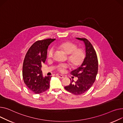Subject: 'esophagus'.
<instances>
[{
	"mask_svg": "<svg viewBox=\"0 0 123 123\" xmlns=\"http://www.w3.org/2000/svg\"><path fill=\"white\" fill-rule=\"evenodd\" d=\"M56 76H59V77H60L61 78H63L64 77V76H63L62 75H61V74H56Z\"/></svg>",
	"mask_w": 123,
	"mask_h": 123,
	"instance_id": "34e87169",
	"label": "esophagus"
}]
</instances>
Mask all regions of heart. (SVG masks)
Wrapping results in <instances>:
<instances>
[{
	"mask_svg": "<svg viewBox=\"0 0 123 123\" xmlns=\"http://www.w3.org/2000/svg\"><path fill=\"white\" fill-rule=\"evenodd\" d=\"M58 47L68 55V61L72 66H78L83 62L85 56L84 52L81 49L77 48L76 45L74 43L66 42L59 45ZM52 53V49H50L48 52V56H51ZM68 67V65L67 64H61L59 65L57 68L62 71Z\"/></svg>",
	"mask_w": 123,
	"mask_h": 123,
	"instance_id": "b5f03b06",
	"label": "heart"
}]
</instances>
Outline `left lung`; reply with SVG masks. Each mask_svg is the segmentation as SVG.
Returning a JSON list of instances; mask_svg holds the SVG:
<instances>
[{"label":"left lung","instance_id":"left-lung-1","mask_svg":"<svg viewBox=\"0 0 123 123\" xmlns=\"http://www.w3.org/2000/svg\"><path fill=\"white\" fill-rule=\"evenodd\" d=\"M76 38L84 43L85 57L81 66L70 73L78 78L77 81L74 82L73 80H71L69 85L65 86L64 88L78 95L88 91L94 82L98 73V62L96 53L91 43L85 38Z\"/></svg>","mask_w":123,"mask_h":123}]
</instances>
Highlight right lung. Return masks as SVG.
Returning <instances> with one entry per match:
<instances>
[{
	"mask_svg": "<svg viewBox=\"0 0 123 123\" xmlns=\"http://www.w3.org/2000/svg\"><path fill=\"white\" fill-rule=\"evenodd\" d=\"M55 39H47L36 41L26 53L23 64L22 75L27 87L35 94H40L49 87L52 76H43L42 64L47 59V49Z\"/></svg>",
	"mask_w": 123,
	"mask_h": 123,
	"instance_id": "obj_1",
	"label": "right lung"
}]
</instances>
